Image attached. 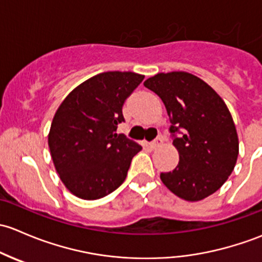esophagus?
<instances>
[{"instance_id":"obj_1","label":"esophagus","mask_w":262,"mask_h":262,"mask_svg":"<svg viewBox=\"0 0 262 262\" xmlns=\"http://www.w3.org/2000/svg\"><path fill=\"white\" fill-rule=\"evenodd\" d=\"M149 145H150L151 147H152V149H156V147H159V146H161V145H163V140H161V139H155V140H154V141H151Z\"/></svg>"}]
</instances>
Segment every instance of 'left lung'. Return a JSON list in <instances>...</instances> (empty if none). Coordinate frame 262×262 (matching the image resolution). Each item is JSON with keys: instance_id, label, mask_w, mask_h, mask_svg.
Returning <instances> with one entry per match:
<instances>
[{"instance_id": "8db88e82", "label": "left lung", "mask_w": 262, "mask_h": 262, "mask_svg": "<svg viewBox=\"0 0 262 262\" xmlns=\"http://www.w3.org/2000/svg\"><path fill=\"white\" fill-rule=\"evenodd\" d=\"M165 104L179 163L160 179L179 198L198 202L225 184L238 156L230 110L211 85L188 72L158 73L144 82Z\"/></svg>"}]
</instances>
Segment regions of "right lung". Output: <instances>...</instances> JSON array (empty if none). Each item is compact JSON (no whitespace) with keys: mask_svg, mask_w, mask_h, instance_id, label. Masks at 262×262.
I'll use <instances>...</instances> for the list:
<instances>
[{"mask_svg":"<svg viewBox=\"0 0 262 262\" xmlns=\"http://www.w3.org/2000/svg\"><path fill=\"white\" fill-rule=\"evenodd\" d=\"M144 78L134 72L99 73L56 110L48 135L50 155L63 184L78 198H103L125 182L142 147L116 131L123 121V102Z\"/></svg>","mask_w":262,"mask_h":262,"instance_id":"obj_1","label":"right lung"}]
</instances>
